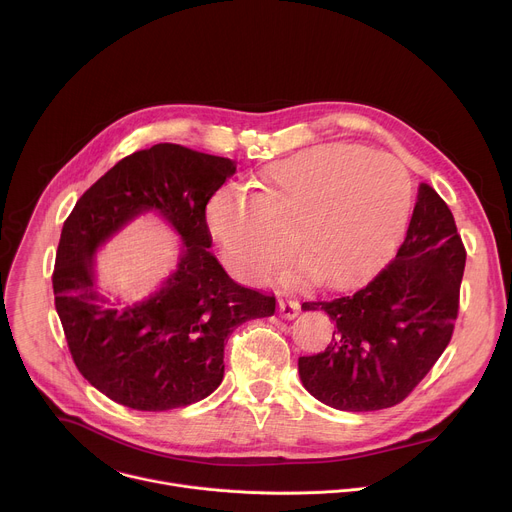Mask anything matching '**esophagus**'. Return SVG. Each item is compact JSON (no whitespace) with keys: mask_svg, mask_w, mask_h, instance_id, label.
<instances>
[{"mask_svg":"<svg viewBox=\"0 0 512 512\" xmlns=\"http://www.w3.org/2000/svg\"><path fill=\"white\" fill-rule=\"evenodd\" d=\"M300 302L298 300H281L279 302V316L285 320H294L300 314Z\"/></svg>","mask_w":512,"mask_h":512,"instance_id":"34e87169","label":"esophagus"}]
</instances>
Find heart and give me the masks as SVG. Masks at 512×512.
<instances>
[{"label":"heart","instance_id":"heart-1","mask_svg":"<svg viewBox=\"0 0 512 512\" xmlns=\"http://www.w3.org/2000/svg\"><path fill=\"white\" fill-rule=\"evenodd\" d=\"M257 194L218 188L208 227L239 273L263 281L287 255L316 285L367 273L399 239L411 202L399 160L360 145L332 143L271 164Z\"/></svg>","mask_w":512,"mask_h":512}]
</instances>
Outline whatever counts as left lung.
I'll return each mask as SVG.
<instances>
[{"instance_id": "obj_1", "label": "left lung", "mask_w": 512, "mask_h": 512, "mask_svg": "<svg viewBox=\"0 0 512 512\" xmlns=\"http://www.w3.org/2000/svg\"><path fill=\"white\" fill-rule=\"evenodd\" d=\"M464 265L452 210L421 184L395 259L354 294L302 304L336 324L324 352L300 356L304 387L340 411L401 403L452 340Z\"/></svg>"}]
</instances>
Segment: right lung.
<instances>
[{"mask_svg": "<svg viewBox=\"0 0 512 512\" xmlns=\"http://www.w3.org/2000/svg\"><path fill=\"white\" fill-rule=\"evenodd\" d=\"M235 170L229 158L158 143L117 162L64 221L52 273L54 306L77 369L111 401L168 411L208 397L223 381L233 330L273 316L275 296L235 283L208 251L206 204ZM148 209L183 237L179 269L148 301L109 305L94 289L92 255Z\"/></svg>", "mask_w": 512, "mask_h": 512, "instance_id": "obj_1", "label": "right lung"}]
</instances>
